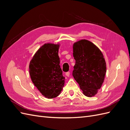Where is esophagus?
I'll return each mask as SVG.
<instances>
[{
	"instance_id": "1",
	"label": "esophagus",
	"mask_w": 130,
	"mask_h": 130,
	"mask_svg": "<svg viewBox=\"0 0 130 130\" xmlns=\"http://www.w3.org/2000/svg\"><path fill=\"white\" fill-rule=\"evenodd\" d=\"M66 75L67 76L69 77V75H70V72H66Z\"/></svg>"
}]
</instances>
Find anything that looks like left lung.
<instances>
[{
	"label": "left lung",
	"mask_w": 130,
	"mask_h": 130,
	"mask_svg": "<svg viewBox=\"0 0 130 130\" xmlns=\"http://www.w3.org/2000/svg\"><path fill=\"white\" fill-rule=\"evenodd\" d=\"M73 56L74 78L85 95L94 96L103 85L106 72L103 53L91 42L82 40L73 44Z\"/></svg>",
	"instance_id": "8db88e82"
}]
</instances>
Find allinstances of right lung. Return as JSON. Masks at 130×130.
<instances>
[{
	"instance_id": "right-lung-1",
	"label": "right lung",
	"mask_w": 130,
	"mask_h": 130,
	"mask_svg": "<svg viewBox=\"0 0 130 130\" xmlns=\"http://www.w3.org/2000/svg\"><path fill=\"white\" fill-rule=\"evenodd\" d=\"M59 44L47 43L35 53L29 64L30 77L43 96L48 99L57 97L64 85L58 55Z\"/></svg>"
}]
</instances>
